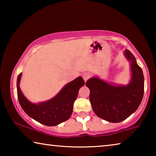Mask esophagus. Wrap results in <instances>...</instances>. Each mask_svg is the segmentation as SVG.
<instances>
[{"label": "esophagus", "instance_id": "34e87169", "mask_svg": "<svg viewBox=\"0 0 156 156\" xmlns=\"http://www.w3.org/2000/svg\"><path fill=\"white\" fill-rule=\"evenodd\" d=\"M91 77V76H90V74H89V73H84L83 74V79H84V81H87L88 80V79Z\"/></svg>", "mask_w": 156, "mask_h": 156}]
</instances>
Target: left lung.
<instances>
[{
	"mask_svg": "<svg viewBox=\"0 0 156 156\" xmlns=\"http://www.w3.org/2000/svg\"><path fill=\"white\" fill-rule=\"evenodd\" d=\"M125 56L131 62V79L127 85H113L94 77L87 81L89 100L94 113L110 122H120L130 116L140 105L144 95V76L132 53Z\"/></svg>",
	"mask_w": 156,
	"mask_h": 156,
	"instance_id": "1",
	"label": "left lung"
}]
</instances>
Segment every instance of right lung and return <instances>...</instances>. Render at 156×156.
I'll return each instance as SVG.
<instances>
[{"mask_svg": "<svg viewBox=\"0 0 156 156\" xmlns=\"http://www.w3.org/2000/svg\"><path fill=\"white\" fill-rule=\"evenodd\" d=\"M21 76L22 73L17 78L18 99L21 107L30 117L46 126L58 125L70 118L79 89L84 84L81 76L66 84L52 99L34 104L26 98L20 90L19 84Z\"/></svg>", "mask_w": 156, "mask_h": 156, "instance_id": "1", "label": "right lung"}]
</instances>
